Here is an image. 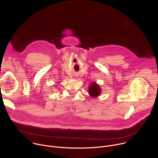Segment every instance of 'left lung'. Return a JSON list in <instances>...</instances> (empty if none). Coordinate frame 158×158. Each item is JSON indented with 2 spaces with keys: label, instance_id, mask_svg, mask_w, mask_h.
<instances>
[{
  "label": "left lung",
  "instance_id": "8db88e82",
  "mask_svg": "<svg viewBox=\"0 0 158 158\" xmlns=\"http://www.w3.org/2000/svg\"><path fill=\"white\" fill-rule=\"evenodd\" d=\"M89 94L93 97H97L101 93V89L98 85L96 83H92L89 88Z\"/></svg>",
  "mask_w": 158,
  "mask_h": 158
}]
</instances>
